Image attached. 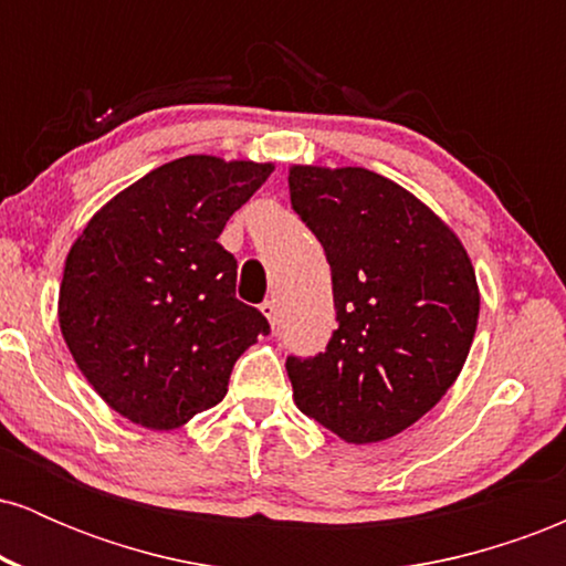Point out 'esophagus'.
Here are the masks:
<instances>
[{"label":"esophagus","instance_id":"obj_1","mask_svg":"<svg viewBox=\"0 0 566 566\" xmlns=\"http://www.w3.org/2000/svg\"><path fill=\"white\" fill-rule=\"evenodd\" d=\"M261 311H263V316L265 319H269V324L271 327H276V301H265V303H261Z\"/></svg>","mask_w":566,"mask_h":566}]
</instances>
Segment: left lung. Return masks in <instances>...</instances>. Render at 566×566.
<instances>
[{"mask_svg": "<svg viewBox=\"0 0 566 566\" xmlns=\"http://www.w3.org/2000/svg\"><path fill=\"white\" fill-rule=\"evenodd\" d=\"M292 210L333 271L337 329L287 356L297 409L348 444L391 439L458 380L479 322L476 274L450 226L365 167H290Z\"/></svg>", "mask_w": 566, "mask_h": 566, "instance_id": "8db88e82", "label": "left lung"}]
</instances>
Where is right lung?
<instances>
[{
	"label": "right lung",
	"instance_id": "obj_1",
	"mask_svg": "<svg viewBox=\"0 0 566 566\" xmlns=\"http://www.w3.org/2000/svg\"><path fill=\"white\" fill-rule=\"evenodd\" d=\"M274 165L184 157L95 212L63 269L57 322L90 386L133 423L170 431L216 407L271 327L237 301L218 237Z\"/></svg>",
	"mask_w": 566,
	"mask_h": 566
}]
</instances>
